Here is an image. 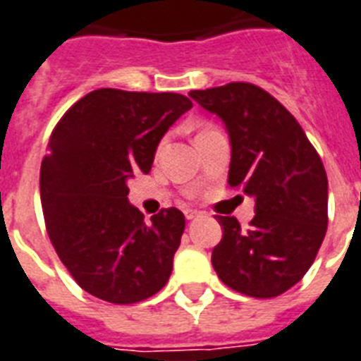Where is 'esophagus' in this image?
<instances>
[{"label": "esophagus", "mask_w": 361, "mask_h": 361, "mask_svg": "<svg viewBox=\"0 0 361 361\" xmlns=\"http://www.w3.org/2000/svg\"><path fill=\"white\" fill-rule=\"evenodd\" d=\"M183 213H185V219H187V221H192V219H198V216L202 215L200 211H196V209H185V211H183Z\"/></svg>", "instance_id": "34e87169"}]
</instances>
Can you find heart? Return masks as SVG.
<instances>
[{"label": "heart", "mask_w": 361, "mask_h": 361, "mask_svg": "<svg viewBox=\"0 0 361 361\" xmlns=\"http://www.w3.org/2000/svg\"><path fill=\"white\" fill-rule=\"evenodd\" d=\"M207 130H211L209 126H202V128H200V131H198V133H204V131H207Z\"/></svg>", "instance_id": "1"}]
</instances>
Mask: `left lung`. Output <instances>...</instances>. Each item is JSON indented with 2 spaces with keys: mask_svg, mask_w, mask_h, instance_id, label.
Masks as SVG:
<instances>
[{
  "mask_svg": "<svg viewBox=\"0 0 361 361\" xmlns=\"http://www.w3.org/2000/svg\"><path fill=\"white\" fill-rule=\"evenodd\" d=\"M189 96L226 126L230 189L256 200L247 230L235 216L216 215L224 233L211 254L213 269L233 291L278 297L302 280L326 235L323 161L297 118L257 85L233 81Z\"/></svg>",
  "mask_w": 361,
  "mask_h": 361,
  "instance_id": "obj_1",
  "label": "left lung"
}]
</instances>
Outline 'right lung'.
<instances>
[{"label":"right lung","instance_id":"add662e5","mask_svg":"<svg viewBox=\"0 0 361 361\" xmlns=\"http://www.w3.org/2000/svg\"><path fill=\"white\" fill-rule=\"evenodd\" d=\"M192 107L176 92L98 89L51 131L40 166L49 241L78 286L111 304H135L165 287L185 230L169 207L145 222L128 180L150 172L166 130Z\"/></svg>","mask_w":361,"mask_h":361}]
</instances>
